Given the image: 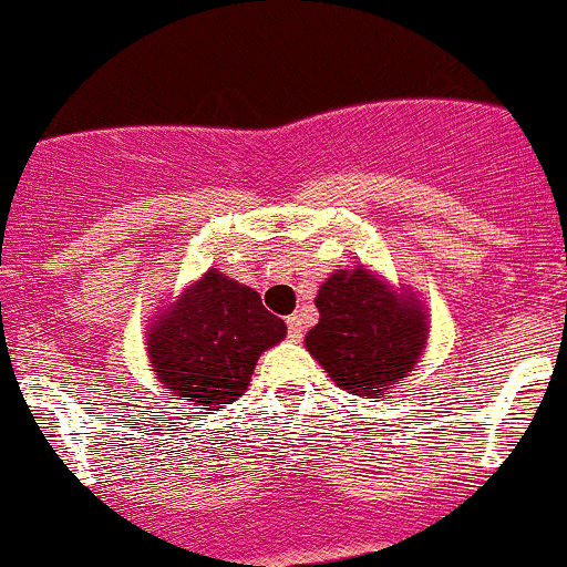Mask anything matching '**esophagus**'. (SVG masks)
<instances>
[{"mask_svg": "<svg viewBox=\"0 0 567 567\" xmlns=\"http://www.w3.org/2000/svg\"><path fill=\"white\" fill-rule=\"evenodd\" d=\"M287 326H289V337H292V340H300V337H303L306 326H303V318H300V315L287 318Z\"/></svg>", "mask_w": 567, "mask_h": 567, "instance_id": "esophagus-1", "label": "esophagus"}]
</instances>
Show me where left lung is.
<instances>
[{"label":"left lung","instance_id":"obj_1","mask_svg":"<svg viewBox=\"0 0 567 567\" xmlns=\"http://www.w3.org/2000/svg\"><path fill=\"white\" fill-rule=\"evenodd\" d=\"M318 326L306 351L331 382L362 399H382L410 377L430 337L427 309L408 287H393L365 264L337 269L320 284Z\"/></svg>","mask_w":567,"mask_h":567}]
</instances>
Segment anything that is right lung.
Masks as SVG:
<instances>
[{
  "label": "right lung",
  "mask_w": 567,
  "mask_h": 567,
  "mask_svg": "<svg viewBox=\"0 0 567 567\" xmlns=\"http://www.w3.org/2000/svg\"><path fill=\"white\" fill-rule=\"evenodd\" d=\"M287 337L261 295L207 269L145 326V351L163 388L199 410L244 396L258 357Z\"/></svg>",
  "instance_id": "add662e5"
}]
</instances>
